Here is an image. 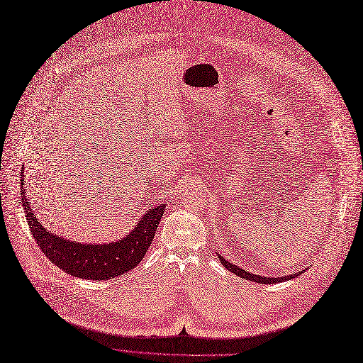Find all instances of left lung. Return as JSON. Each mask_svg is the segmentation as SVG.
I'll return each mask as SVG.
<instances>
[{
	"label": "left lung",
	"instance_id": "obj_1",
	"mask_svg": "<svg viewBox=\"0 0 363 363\" xmlns=\"http://www.w3.org/2000/svg\"><path fill=\"white\" fill-rule=\"evenodd\" d=\"M218 258H220L221 264H223L224 267H226L228 270H230V272L235 273L236 276H240V278H242V279L252 281V282H257V284H278V282H284V281L296 278V276H298L300 273H303V272H298V273L289 274V276H282V278H267V276H258V274H252V273H250V272H245L244 269H240V267L235 266L233 263H229L223 255H218Z\"/></svg>",
	"mask_w": 363,
	"mask_h": 363
}]
</instances>
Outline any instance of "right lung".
<instances>
[{"label":"right lung","instance_id":"obj_1","mask_svg":"<svg viewBox=\"0 0 363 363\" xmlns=\"http://www.w3.org/2000/svg\"><path fill=\"white\" fill-rule=\"evenodd\" d=\"M22 205L32 236L48 260L75 278L93 281L116 278L139 264L152 244L155 232L165 211L164 203L155 206L145 213L135 228L123 239L116 242L94 245L81 244L77 240L50 233L33 214L25 191H22Z\"/></svg>","mask_w":363,"mask_h":363}]
</instances>
